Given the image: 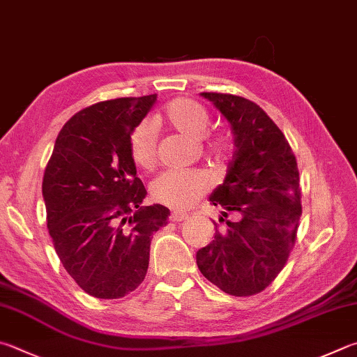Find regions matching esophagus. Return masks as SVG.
<instances>
[{
	"label": "esophagus",
	"instance_id": "34e87169",
	"mask_svg": "<svg viewBox=\"0 0 357 357\" xmlns=\"http://www.w3.org/2000/svg\"><path fill=\"white\" fill-rule=\"evenodd\" d=\"M187 213H184V212H172L170 213V220L172 222H183V220H187Z\"/></svg>",
	"mask_w": 357,
	"mask_h": 357
}]
</instances>
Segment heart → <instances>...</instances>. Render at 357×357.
<instances>
[{
  "label": "heart",
  "instance_id": "obj_1",
  "mask_svg": "<svg viewBox=\"0 0 357 357\" xmlns=\"http://www.w3.org/2000/svg\"><path fill=\"white\" fill-rule=\"evenodd\" d=\"M165 120L181 134L190 139H201L209 126V114L199 102L181 98L165 109ZM129 156L140 170H151L156 164V139L151 123L142 121L129 134ZM213 156L223 159L228 153V142L215 139L211 144ZM211 189L209 178L201 172L170 170L159 174L151 183V197L156 203L173 209H187Z\"/></svg>",
  "mask_w": 357,
  "mask_h": 357
}]
</instances>
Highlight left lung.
Listing matches in <instances>:
<instances>
[{
    "label": "left lung",
    "instance_id": "1",
    "mask_svg": "<svg viewBox=\"0 0 357 357\" xmlns=\"http://www.w3.org/2000/svg\"><path fill=\"white\" fill-rule=\"evenodd\" d=\"M209 100L231 126L234 156L209 201L237 222L215 226L213 241L197 251L201 273L225 294L250 296L268 287L284 268L301 217L296 159L281 129L256 102L228 93Z\"/></svg>",
    "mask_w": 357,
    "mask_h": 357
}]
</instances>
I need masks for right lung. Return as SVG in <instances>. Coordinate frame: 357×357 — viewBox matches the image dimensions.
I'll return each instance as SVG.
<instances>
[{
    "instance_id": "right-lung-1",
    "label": "right lung",
    "mask_w": 357,
    "mask_h": 357,
    "mask_svg": "<svg viewBox=\"0 0 357 357\" xmlns=\"http://www.w3.org/2000/svg\"><path fill=\"white\" fill-rule=\"evenodd\" d=\"M158 95L116 98L82 109L63 125L45 168L42 195L54 250L86 294L115 300L137 289L151 237L167 225L129 156V134Z\"/></svg>"
}]
</instances>
